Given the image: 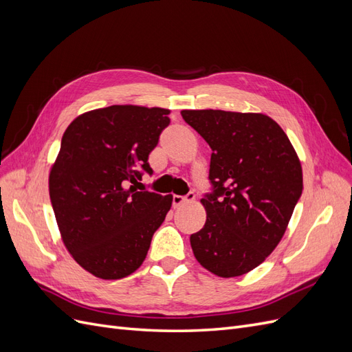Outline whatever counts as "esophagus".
Returning <instances> with one entry per match:
<instances>
[{"mask_svg": "<svg viewBox=\"0 0 352 352\" xmlns=\"http://www.w3.org/2000/svg\"><path fill=\"white\" fill-rule=\"evenodd\" d=\"M195 199V194L194 192H189L185 197H180V195H173V207L177 208L180 206L186 204V202H192Z\"/></svg>", "mask_w": 352, "mask_h": 352, "instance_id": "obj_1", "label": "esophagus"}]
</instances>
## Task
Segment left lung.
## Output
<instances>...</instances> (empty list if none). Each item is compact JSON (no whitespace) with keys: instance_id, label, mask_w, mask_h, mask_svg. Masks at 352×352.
Here are the masks:
<instances>
[{"instance_id":"1","label":"left lung","mask_w":352,"mask_h":352,"mask_svg":"<svg viewBox=\"0 0 352 352\" xmlns=\"http://www.w3.org/2000/svg\"><path fill=\"white\" fill-rule=\"evenodd\" d=\"M211 148L206 225L190 235L195 258L220 278L260 265L278 247L302 194V168L282 127L261 113L182 110Z\"/></svg>"}]
</instances>
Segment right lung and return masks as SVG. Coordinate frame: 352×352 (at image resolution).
Returning a JSON list of instances; mask_svg holds the SVG:
<instances>
[{"label":"right lung","mask_w":352,"mask_h":352,"mask_svg":"<svg viewBox=\"0 0 352 352\" xmlns=\"http://www.w3.org/2000/svg\"><path fill=\"white\" fill-rule=\"evenodd\" d=\"M168 114L110 105L80 114L63 135L50 172L51 204L63 243L95 278L116 280L140 269L172 207V195L135 188L153 173L148 155Z\"/></svg>","instance_id":"obj_1"}]
</instances>
